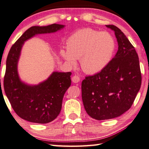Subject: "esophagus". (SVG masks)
<instances>
[{
    "mask_svg": "<svg viewBox=\"0 0 149 149\" xmlns=\"http://www.w3.org/2000/svg\"><path fill=\"white\" fill-rule=\"evenodd\" d=\"M80 77L77 75H74L72 78V82H74V83H78L80 82Z\"/></svg>",
    "mask_w": 149,
    "mask_h": 149,
    "instance_id": "34e87169",
    "label": "esophagus"
}]
</instances>
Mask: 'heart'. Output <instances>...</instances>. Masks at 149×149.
Here are the masks:
<instances>
[{
	"label": "heart",
	"instance_id": "b5f03b06",
	"mask_svg": "<svg viewBox=\"0 0 149 149\" xmlns=\"http://www.w3.org/2000/svg\"><path fill=\"white\" fill-rule=\"evenodd\" d=\"M66 48L60 50V55L69 66H76L77 60L80 59L84 72L95 74L104 69L111 61L116 42L108 32L84 29L70 36Z\"/></svg>",
	"mask_w": 149,
	"mask_h": 149
}]
</instances>
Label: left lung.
<instances>
[{"label":"left lung","mask_w":149,"mask_h":149,"mask_svg":"<svg viewBox=\"0 0 149 149\" xmlns=\"http://www.w3.org/2000/svg\"><path fill=\"white\" fill-rule=\"evenodd\" d=\"M118 50L99 73L86 77L82 82L84 108L97 120L113 119L130 108L141 85L138 55L124 33L114 25Z\"/></svg>","instance_id":"8db88e82"}]
</instances>
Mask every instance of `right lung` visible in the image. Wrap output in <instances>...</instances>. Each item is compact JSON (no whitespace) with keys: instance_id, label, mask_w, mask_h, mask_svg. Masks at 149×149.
<instances>
[{"instance_id":"obj_1","label":"right lung","mask_w":149,"mask_h":149,"mask_svg":"<svg viewBox=\"0 0 149 149\" xmlns=\"http://www.w3.org/2000/svg\"><path fill=\"white\" fill-rule=\"evenodd\" d=\"M65 26L52 24L33 26L25 31L10 49L4 79L5 93L13 110L27 121L46 124L60 113L64 94L71 84V72L54 71L37 85L25 83L19 77L18 62L24 42L38 34L56 32Z\"/></svg>"}]
</instances>
